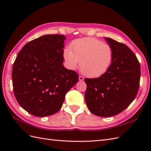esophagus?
I'll use <instances>...</instances> for the list:
<instances>
[{"label": "esophagus", "mask_w": 151, "mask_h": 151, "mask_svg": "<svg viewBox=\"0 0 151 151\" xmlns=\"http://www.w3.org/2000/svg\"><path fill=\"white\" fill-rule=\"evenodd\" d=\"M84 78L83 77V76H79V81H84Z\"/></svg>", "instance_id": "obj_1"}]
</instances>
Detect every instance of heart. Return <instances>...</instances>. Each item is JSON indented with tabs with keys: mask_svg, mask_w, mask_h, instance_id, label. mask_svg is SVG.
<instances>
[{
	"mask_svg": "<svg viewBox=\"0 0 151 151\" xmlns=\"http://www.w3.org/2000/svg\"><path fill=\"white\" fill-rule=\"evenodd\" d=\"M64 50V58L70 69L81 62L82 73L89 78H97L108 70L113 59V50L108 44L93 37H85L74 41Z\"/></svg>",
	"mask_w": 151,
	"mask_h": 151,
	"instance_id": "1",
	"label": "heart"
}]
</instances>
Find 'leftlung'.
<instances>
[{"label": "left lung", "instance_id": "obj_1", "mask_svg": "<svg viewBox=\"0 0 151 151\" xmlns=\"http://www.w3.org/2000/svg\"><path fill=\"white\" fill-rule=\"evenodd\" d=\"M113 50L108 70L99 78H86L85 100L92 114L108 117L121 113L136 98L139 87L140 64L129 47L106 37Z\"/></svg>", "mask_w": 151, "mask_h": 151}]
</instances>
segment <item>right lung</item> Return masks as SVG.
Here are the masks:
<instances>
[{
	"mask_svg": "<svg viewBox=\"0 0 151 151\" xmlns=\"http://www.w3.org/2000/svg\"><path fill=\"white\" fill-rule=\"evenodd\" d=\"M63 35H44L27 43L13 65L15 97L21 106L36 117L53 115L78 75L63 65Z\"/></svg>",
	"mask_w": 151,
	"mask_h": 151,
	"instance_id": "add662e5",
	"label": "right lung"
}]
</instances>
